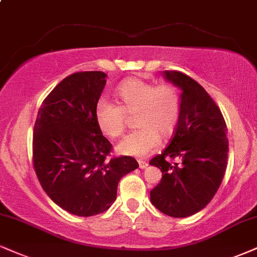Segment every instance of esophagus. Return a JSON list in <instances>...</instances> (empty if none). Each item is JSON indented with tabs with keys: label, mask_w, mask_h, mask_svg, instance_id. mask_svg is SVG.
Wrapping results in <instances>:
<instances>
[{
	"label": "esophagus",
	"mask_w": 257,
	"mask_h": 257,
	"mask_svg": "<svg viewBox=\"0 0 257 257\" xmlns=\"http://www.w3.org/2000/svg\"><path fill=\"white\" fill-rule=\"evenodd\" d=\"M147 166H148V164L146 162H142V160L139 162V168H140V169H146Z\"/></svg>",
	"instance_id": "esophagus-1"
}]
</instances>
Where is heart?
Masks as SVG:
<instances>
[{
	"label": "heart",
	"instance_id": "heart-1",
	"mask_svg": "<svg viewBox=\"0 0 257 257\" xmlns=\"http://www.w3.org/2000/svg\"><path fill=\"white\" fill-rule=\"evenodd\" d=\"M119 105L100 99L95 105V123L105 137L116 139L124 133L126 115H134L138 131L119 142L117 151L123 156L146 157L156 151L159 137L174 135L181 115V100L174 86L153 83L132 78L123 81L116 91Z\"/></svg>",
	"mask_w": 257,
	"mask_h": 257
}]
</instances>
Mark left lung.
<instances>
[{"label":"left lung","mask_w":257,"mask_h":257,"mask_svg":"<svg viewBox=\"0 0 257 257\" xmlns=\"http://www.w3.org/2000/svg\"><path fill=\"white\" fill-rule=\"evenodd\" d=\"M181 89V115L169 146L150 164L162 170L151 202L164 214L185 218L211 202L227 165V128L217 104L195 80L181 72L163 73ZM179 158L174 166L166 157Z\"/></svg>","instance_id":"left-lung-1"}]
</instances>
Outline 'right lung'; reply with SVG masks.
Instances as JSON below:
<instances>
[{
  "instance_id": "add662e5",
  "label": "right lung",
  "mask_w": 257,
  "mask_h": 257,
  "mask_svg": "<svg viewBox=\"0 0 257 257\" xmlns=\"http://www.w3.org/2000/svg\"><path fill=\"white\" fill-rule=\"evenodd\" d=\"M106 76L80 72L62 80L40 105L33 129L40 185L57 206L79 217L109 209L119 179L139 168L128 156L106 159L112 146L94 116Z\"/></svg>"
}]
</instances>
